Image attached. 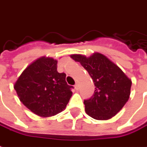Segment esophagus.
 I'll list each match as a JSON object with an SVG mask.
<instances>
[{
	"label": "esophagus",
	"mask_w": 147,
	"mask_h": 147,
	"mask_svg": "<svg viewBox=\"0 0 147 147\" xmlns=\"http://www.w3.org/2000/svg\"><path fill=\"white\" fill-rule=\"evenodd\" d=\"M75 89H76V90H78V89H79V86H78V84H76V85H75Z\"/></svg>",
	"instance_id": "obj_1"
}]
</instances>
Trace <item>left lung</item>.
I'll return each mask as SVG.
<instances>
[{"mask_svg":"<svg viewBox=\"0 0 147 147\" xmlns=\"http://www.w3.org/2000/svg\"><path fill=\"white\" fill-rule=\"evenodd\" d=\"M70 57L80 63L95 86L93 96L84 100L86 113L97 120L111 119L130 98L131 80L119 67L101 53L95 52L89 57L73 54Z\"/></svg>","mask_w":147,"mask_h":147,"instance_id":"1","label":"left lung"}]
</instances>
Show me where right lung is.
Returning a JSON list of instances; mask_svg holds the SVG:
<instances>
[{
  "mask_svg": "<svg viewBox=\"0 0 147 147\" xmlns=\"http://www.w3.org/2000/svg\"><path fill=\"white\" fill-rule=\"evenodd\" d=\"M66 74L57 71V60L42 56L23 71L14 89L24 105L36 115L51 117L65 109L72 92Z\"/></svg>",
  "mask_w": 147,
  "mask_h": 147,
  "instance_id": "1",
  "label": "right lung"
}]
</instances>
